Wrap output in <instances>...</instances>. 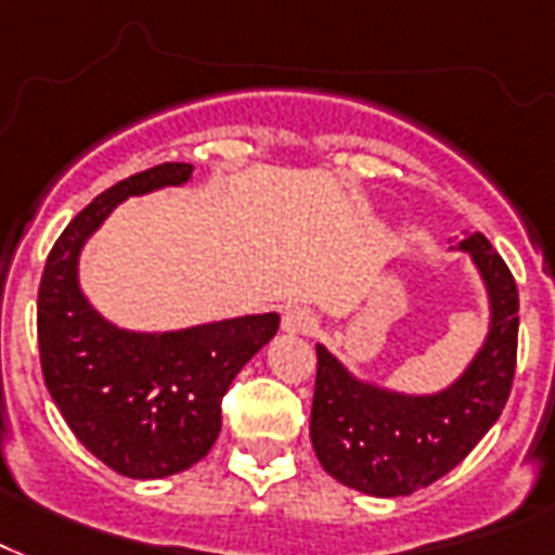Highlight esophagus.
Here are the masks:
<instances>
[{
  "mask_svg": "<svg viewBox=\"0 0 555 555\" xmlns=\"http://www.w3.org/2000/svg\"><path fill=\"white\" fill-rule=\"evenodd\" d=\"M315 312L307 307H286V312H283V330H286V333H300V336H307V333L315 330Z\"/></svg>",
  "mask_w": 555,
  "mask_h": 555,
  "instance_id": "34e87169",
  "label": "esophagus"
}]
</instances>
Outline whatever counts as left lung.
<instances>
[{"label": "left lung", "mask_w": 555, "mask_h": 555, "mask_svg": "<svg viewBox=\"0 0 555 555\" xmlns=\"http://www.w3.org/2000/svg\"><path fill=\"white\" fill-rule=\"evenodd\" d=\"M487 283L489 336L461 379L431 397L359 382L324 345L309 437L326 475L376 498L411 495L457 466L504 411L518 353V286L492 243H461Z\"/></svg>", "instance_id": "obj_1"}]
</instances>
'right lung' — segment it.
Masks as SVG:
<instances>
[{
  "label": "right lung",
  "instance_id": "add662e5",
  "mask_svg": "<svg viewBox=\"0 0 555 555\" xmlns=\"http://www.w3.org/2000/svg\"><path fill=\"white\" fill-rule=\"evenodd\" d=\"M193 165L165 162L94 196L60 234L42 269L37 338L42 379L86 449L124 478H167L210 452L222 397L269 345L281 315L231 318L176 333H130L98 315L77 283V257L127 196L184 184Z\"/></svg>",
  "mask_w": 555,
  "mask_h": 555
}]
</instances>
